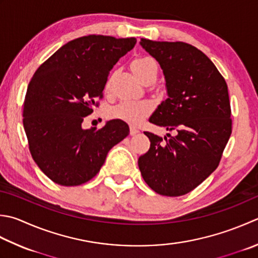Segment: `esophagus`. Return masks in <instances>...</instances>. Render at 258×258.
<instances>
[{
    "mask_svg": "<svg viewBox=\"0 0 258 258\" xmlns=\"http://www.w3.org/2000/svg\"><path fill=\"white\" fill-rule=\"evenodd\" d=\"M139 132H140V130H139L138 126L131 125V127H130V134L131 135H135L136 133H139Z\"/></svg>",
    "mask_w": 258,
    "mask_h": 258,
    "instance_id": "34e87169",
    "label": "esophagus"
}]
</instances>
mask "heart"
<instances>
[{
	"label": "heart",
	"mask_w": 258,
	"mask_h": 258,
	"mask_svg": "<svg viewBox=\"0 0 258 258\" xmlns=\"http://www.w3.org/2000/svg\"><path fill=\"white\" fill-rule=\"evenodd\" d=\"M131 67L134 74L142 80L158 74V66L152 58L146 57V55H141L133 59ZM109 82L106 85L108 88ZM153 106L148 100H122L119 104L110 109L109 115L113 118L122 119L124 122L130 124H138L142 120L145 116H148L152 112Z\"/></svg>",
	"instance_id": "obj_1"
}]
</instances>
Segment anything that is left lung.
Instances as JSON below:
<instances>
[{
    "label": "left lung",
    "mask_w": 258,
    "mask_h": 258,
    "mask_svg": "<svg viewBox=\"0 0 258 258\" xmlns=\"http://www.w3.org/2000/svg\"><path fill=\"white\" fill-rule=\"evenodd\" d=\"M140 43L159 61L169 95L149 120L175 135L163 140L144 132L151 145L139 158V168L156 194L183 196L219 165L233 125L228 87L214 62L194 45L149 39Z\"/></svg>",
    "instance_id": "8db88e82"
}]
</instances>
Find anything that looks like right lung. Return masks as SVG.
Instances as JSON below:
<instances>
[{
	"label": "right lung",
	"mask_w": 258,
	"mask_h": 258,
	"mask_svg": "<svg viewBox=\"0 0 258 258\" xmlns=\"http://www.w3.org/2000/svg\"><path fill=\"white\" fill-rule=\"evenodd\" d=\"M135 38L90 34L62 45L34 73L23 104V126L34 162L50 180L74 186L99 172L108 151L130 134L120 119L84 130L103 98L110 69Z\"/></svg>",
	"instance_id": "1"
}]
</instances>
